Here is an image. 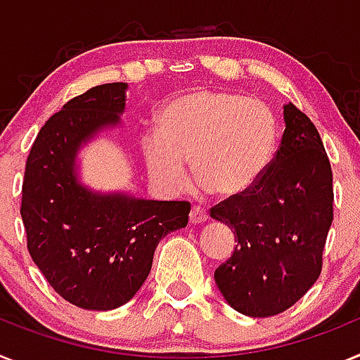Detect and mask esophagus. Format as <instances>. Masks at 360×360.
Here are the masks:
<instances>
[{
	"label": "esophagus",
	"instance_id": "34e87169",
	"mask_svg": "<svg viewBox=\"0 0 360 360\" xmlns=\"http://www.w3.org/2000/svg\"><path fill=\"white\" fill-rule=\"evenodd\" d=\"M207 220V211H205L204 205H193L191 213H189V222L191 224H202Z\"/></svg>",
	"mask_w": 360,
	"mask_h": 360
}]
</instances>
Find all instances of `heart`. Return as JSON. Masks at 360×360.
<instances>
[{
    "label": "heart",
    "mask_w": 360,
    "mask_h": 360,
    "mask_svg": "<svg viewBox=\"0 0 360 360\" xmlns=\"http://www.w3.org/2000/svg\"><path fill=\"white\" fill-rule=\"evenodd\" d=\"M276 147V120L264 101L236 92L195 89L160 116V134L143 138L150 176L182 187L191 160L196 184L211 195L248 191L266 173Z\"/></svg>",
    "instance_id": "b5f03b06"
}]
</instances>
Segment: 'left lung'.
Instances as JSON below:
<instances>
[{
	"instance_id": "obj_1",
	"label": "left lung",
	"mask_w": 360,
	"mask_h": 360,
	"mask_svg": "<svg viewBox=\"0 0 360 360\" xmlns=\"http://www.w3.org/2000/svg\"><path fill=\"white\" fill-rule=\"evenodd\" d=\"M266 173L251 189L210 210L235 233L233 255L214 282L233 309L271 317L317 282L333 222V173L311 120L293 103Z\"/></svg>"
}]
</instances>
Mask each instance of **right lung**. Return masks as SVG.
I'll list each match as a JSON object with an SVG mask.
<instances>
[{
	"instance_id": "right-lung-1",
	"label": "right lung",
	"mask_w": 360,
	"mask_h": 360,
	"mask_svg": "<svg viewBox=\"0 0 360 360\" xmlns=\"http://www.w3.org/2000/svg\"><path fill=\"white\" fill-rule=\"evenodd\" d=\"M122 82L96 85L45 122L30 147L21 187L27 250L49 284L84 309H115L133 299L153 266L156 245L187 226L186 200L94 195L75 174L79 143L118 124Z\"/></svg>"
}]
</instances>
